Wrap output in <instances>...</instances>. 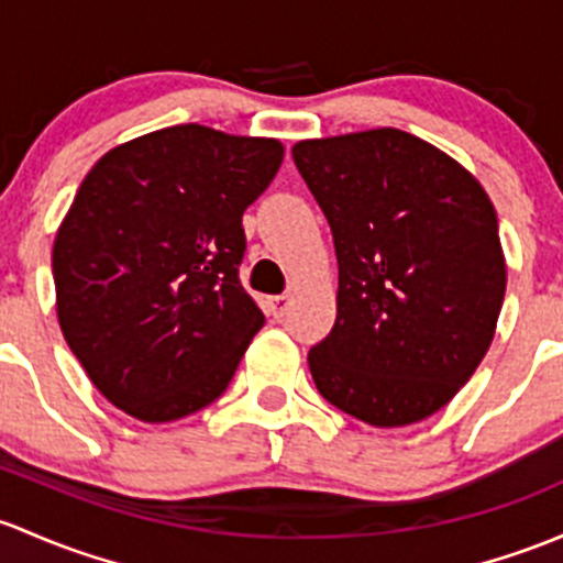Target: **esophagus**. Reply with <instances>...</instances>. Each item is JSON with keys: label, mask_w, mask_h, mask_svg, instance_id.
<instances>
[{"label": "esophagus", "mask_w": 563, "mask_h": 563, "mask_svg": "<svg viewBox=\"0 0 563 563\" xmlns=\"http://www.w3.org/2000/svg\"><path fill=\"white\" fill-rule=\"evenodd\" d=\"M288 305H291V297H288V294H280V297H272L269 299V316L272 318H283V316H286Z\"/></svg>", "instance_id": "esophagus-1"}]
</instances>
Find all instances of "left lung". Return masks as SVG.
Here are the masks:
<instances>
[{
	"mask_svg": "<svg viewBox=\"0 0 563 563\" xmlns=\"http://www.w3.org/2000/svg\"><path fill=\"white\" fill-rule=\"evenodd\" d=\"M291 153L340 264L334 329L307 356L316 388L377 429L434 416L481 366L505 301L488 194L401 129L299 140Z\"/></svg>",
	"mask_w": 563,
	"mask_h": 563,
	"instance_id": "8db88e82",
	"label": "left lung"
}]
</instances>
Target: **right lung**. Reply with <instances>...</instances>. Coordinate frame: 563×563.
<instances>
[{"label": "right lung", "instance_id": "add662e5", "mask_svg": "<svg viewBox=\"0 0 563 563\" xmlns=\"http://www.w3.org/2000/svg\"><path fill=\"white\" fill-rule=\"evenodd\" d=\"M286 147L202 123L110 147L53 240L56 316L93 388L142 423L212 405L264 316L242 291V212Z\"/></svg>", "mask_w": 563, "mask_h": 563}]
</instances>
